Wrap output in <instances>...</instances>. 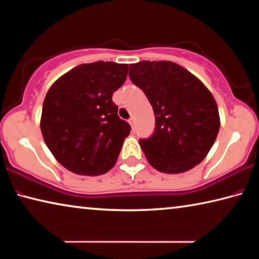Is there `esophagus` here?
I'll list each match as a JSON object with an SVG mask.
<instances>
[{
    "label": "esophagus",
    "mask_w": 259,
    "mask_h": 259,
    "mask_svg": "<svg viewBox=\"0 0 259 259\" xmlns=\"http://www.w3.org/2000/svg\"><path fill=\"white\" fill-rule=\"evenodd\" d=\"M129 123L131 125V128H133V130H135V126H136V121L134 117H131V119H129Z\"/></svg>",
    "instance_id": "esophagus-1"
}]
</instances>
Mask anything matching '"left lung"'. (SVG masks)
Returning <instances> with one entry per match:
<instances>
[{"mask_svg":"<svg viewBox=\"0 0 259 259\" xmlns=\"http://www.w3.org/2000/svg\"><path fill=\"white\" fill-rule=\"evenodd\" d=\"M129 77L154 111V133L139 140L150 164L165 174L185 172L198 165L212 147L221 125L210 91L171 61L131 64Z\"/></svg>","mask_w":259,"mask_h":259,"instance_id":"8db88e82","label":"left lung"}]
</instances>
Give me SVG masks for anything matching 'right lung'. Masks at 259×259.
I'll return each mask as SVG.
<instances>
[{"instance_id":"right-lung-1","label":"right lung","mask_w":259,"mask_h":259,"mask_svg":"<svg viewBox=\"0 0 259 259\" xmlns=\"http://www.w3.org/2000/svg\"><path fill=\"white\" fill-rule=\"evenodd\" d=\"M126 75V64L96 61L73 68L48 91L41 131L56 160L69 171L97 176L115 164L131 126L117 115L112 96Z\"/></svg>"}]
</instances>
